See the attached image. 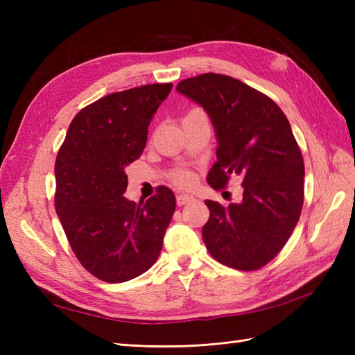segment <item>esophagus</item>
Here are the masks:
<instances>
[{
    "mask_svg": "<svg viewBox=\"0 0 355 355\" xmlns=\"http://www.w3.org/2000/svg\"><path fill=\"white\" fill-rule=\"evenodd\" d=\"M193 201V197H191V195H186V193H180L177 195V205L178 206H184L187 205V202Z\"/></svg>",
    "mask_w": 355,
    "mask_h": 355,
    "instance_id": "esophagus-1",
    "label": "esophagus"
}]
</instances>
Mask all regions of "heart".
<instances>
[{
	"label": "heart",
	"instance_id": "1",
	"mask_svg": "<svg viewBox=\"0 0 355 355\" xmlns=\"http://www.w3.org/2000/svg\"><path fill=\"white\" fill-rule=\"evenodd\" d=\"M172 182L178 186H189L192 183V173L187 169H177L172 173Z\"/></svg>",
	"mask_w": 355,
	"mask_h": 355
}]
</instances>
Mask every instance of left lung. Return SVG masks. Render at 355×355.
I'll list each match as a JSON object with an SVG mask.
<instances>
[{"instance_id":"8db88e82","label":"left lung","mask_w":355,"mask_h":355,"mask_svg":"<svg viewBox=\"0 0 355 355\" xmlns=\"http://www.w3.org/2000/svg\"><path fill=\"white\" fill-rule=\"evenodd\" d=\"M177 92L207 111L216 131L214 189L243 178V200L210 210L202 227L209 253L224 266L253 271L282 250L304 206L305 166L282 110L268 96L225 74L205 73L180 82Z\"/></svg>"}]
</instances>
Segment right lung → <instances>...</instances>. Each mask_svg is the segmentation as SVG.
<instances>
[{
  "instance_id": "obj_1",
  "label": "right lung",
  "mask_w": 355,
  "mask_h": 355,
  "mask_svg": "<svg viewBox=\"0 0 355 355\" xmlns=\"http://www.w3.org/2000/svg\"><path fill=\"white\" fill-rule=\"evenodd\" d=\"M172 84L112 93L82 108L55 163V207L73 253L103 282H125L154 266L175 212V195L158 186L145 202L126 200L125 168L141 155L154 112Z\"/></svg>"
}]
</instances>
